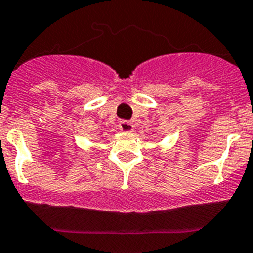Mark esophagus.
Returning <instances> with one entry per match:
<instances>
[{"label": "esophagus", "instance_id": "1", "mask_svg": "<svg viewBox=\"0 0 253 253\" xmlns=\"http://www.w3.org/2000/svg\"><path fill=\"white\" fill-rule=\"evenodd\" d=\"M118 127H120V129L122 131V132H132L133 131L132 122H129V121L127 120L121 121L120 124H118Z\"/></svg>", "mask_w": 253, "mask_h": 253}]
</instances>
